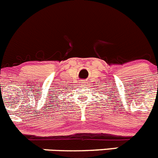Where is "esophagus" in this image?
I'll return each instance as SVG.
<instances>
[{
    "label": "esophagus",
    "mask_w": 158,
    "mask_h": 158,
    "mask_svg": "<svg viewBox=\"0 0 158 158\" xmlns=\"http://www.w3.org/2000/svg\"><path fill=\"white\" fill-rule=\"evenodd\" d=\"M81 83H82V85H84L85 82H84V81H82V82H81Z\"/></svg>",
    "instance_id": "34e87169"
}]
</instances>
